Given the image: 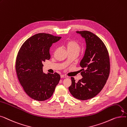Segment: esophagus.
Returning a JSON list of instances; mask_svg holds the SVG:
<instances>
[{
  "label": "esophagus",
  "mask_w": 127,
  "mask_h": 127,
  "mask_svg": "<svg viewBox=\"0 0 127 127\" xmlns=\"http://www.w3.org/2000/svg\"><path fill=\"white\" fill-rule=\"evenodd\" d=\"M67 77H66L65 75H61V78H66Z\"/></svg>",
  "instance_id": "34e87169"
}]
</instances>
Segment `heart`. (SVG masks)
I'll use <instances>...</instances> for the list:
<instances>
[{"instance_id": "b5f03b06", "label": "heart", "mask_w": 127, "mask_h": 127, "mask_svg": "<svg viewBox=\"0 0 127 127\" xmlns=\"http://www.w3.org/2000/svg\"><path fill=\"white\" fill-rule=\"evenodd\" d=\"M65 45L68 52H79L80 49V46L75 40H69L65 43Z\"/></svg>"}]
</instances>
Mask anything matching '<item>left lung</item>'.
Listing matches in <instances>:
<instances>
[{"instance_id": "left-lung-1", "label": "left lung", "mask_w": 127, "mask_h": 127, "mask_svg": "<svg viewBox=\"0 0 127 127\" xmlns=\"http://www.w3.org/2000/svg\"><path fill=\"white\" fill-rule=\"evenodd\" d=\"M76 33L86 43L84 55L80 63L83 78L76 82L71 77L69 91L75 98L85 100L96 96L104 87L110 74V59L105 45L97 35L88 31Z\"/></svg>"}]
</instances>
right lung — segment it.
<instances>
[{
    "label": "right lung",
    "instance_id": "add662e5",
    "mask_svg": "<svg viewBox=\"0 0 127 127\" xmlns=\"http://www.w3.org/2000/svg\"><path fill=\"white\" fill-rule=\"evenodd\" d=\"M61 38L38 33L26 40L18 53L15 68L18 80L26 94L36 100L50 98L59 82L58 73L43 72V63L50 59V48Z\"/></svg>",
    "mask_w": 127,
    "mask_h": 127
}]
</instances>
